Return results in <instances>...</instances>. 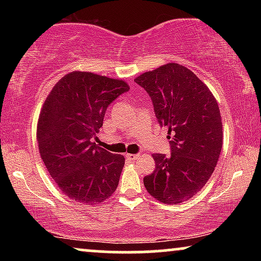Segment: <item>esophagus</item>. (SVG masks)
Returning <instances> with one entry per match:
<instances>
[{"label": "esophagus", "mask_w": 261, "mask_h": 261, "mask_svg": "<svg viewBox=\"0 0 261 261\" xmlns=\"http://www.w3.org/2000/svg\"><path fill=\"white\" fill-rule=\"evenodd\" d=\"M140 158V155L139 154H132V153H128L127 154V159L130 160V162H135V160Z\"/></svg>", "instance_id": "obj_1"}]
</instances>
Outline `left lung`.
<instances>
[{"label":"left lung","instance_id":"8db88e82","mask_svg":"<svg viewBox=\"0 0 261 261\" xmlns=\"http://www.w3.org/2000/svg\"><path fill=\"white\" fill-rule=\"evenodd\" d=\"M151 96L160 126L166 127L171 155L152 154L155 169L144 178L148 194L178 204L201 191L222 149V120L216 98L188 67L169 63L134 80Z\"/></svg>","mask_w":261,"mask_h":261}]
</instances>
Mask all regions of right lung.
<instances>
[{"label": "right lung", "mask_w": 261, "mask_h": 261, "mask_svg": "<svg viewBox=\"0 0 261 261\" xmlns=\"http://www.w3.org/2000/svg\"><path fill=\"white\" fill-rule=\"evenodd\" d=\"M128 90L122 80L72 71L46 97L37 127L39 153L66 197L98 204L116 190L124 156L99 147L92 139L103 126L108 106Z\"/></svg>", "instance_id": "add662e5"}]
</instances>
